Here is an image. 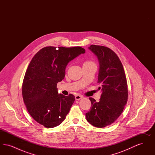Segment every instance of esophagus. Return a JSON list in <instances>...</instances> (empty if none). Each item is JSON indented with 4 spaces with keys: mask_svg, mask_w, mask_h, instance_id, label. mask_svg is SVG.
<instances>
[{
    "mask_svg": "<svg viewBox=\"0 0 155 155\" xmlns=\"http://www.w3.org/2000/svg\"><path fill=\"white\" fill-rule=\"evenodd\" d=\"M75 98L76 100H80V99H81L82 98V96L80 95H77L75 96Z\"/></svg>",
    "mask_w": 155,
    "mask_h": 155,
    "instance_id": "1",
    "label": "esophagus"
}]
</instances>
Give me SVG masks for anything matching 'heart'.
<instances>
[{"label": "heart", "mask_w": 155, "mask_h": 155, "mask_svg": "<svg viewBox=\"0 0 155 155\" xmlns=\"http://www.w3.org/2000/svg\"><path fill=\"white\" fill-rule=\"evenodd\" d=\"M90 63H93L92 61H85L84 62V64H90Z\"/></svg>", "instance_id": "heart-1"}]
</instances>
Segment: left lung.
I'll use <instances>...</instances> for the list:
<instances>
[{"mask_svg":"<svg viewBox=\"0 0 155 155\" xmlns=\"http://www.w3.org/2000/svg\"><path fill=\"white\" fill-rule=\"evenodd\" d=\"M98 59L97 83L101 85L98 102L89 97L90 111L85 114L91 125L103 128L113 123L121 115L128 99V86L124 70L117 55L110 48L92 45L88 48Z\"/></svg>","mask_w":155,"mask_h":155,"instance_id":"left-lung-1","label":"left lung"}]
</instances>
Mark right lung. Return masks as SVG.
<instances>
[{
	"label": "right lung",
	"mask_w": 155,
	"mask_h": 155,
	"mask_svg": "<svg viewBox=\"0 0 155 155\" xmlns=\"http://www.w3.org/2000/svg\"><path fill=\"white\" fill-rule=\"evenodd\" d=\"M85 53L80 46H46L31 60L22 82V97L31 116L39 124L51 128L64 120L75 96L58 94L57 84L64 78L68 62Z\"/></svg>",
	"instance_id": "1"
}]
</instances>
